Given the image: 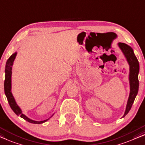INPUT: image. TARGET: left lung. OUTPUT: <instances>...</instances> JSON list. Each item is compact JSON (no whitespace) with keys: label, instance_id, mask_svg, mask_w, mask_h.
<instances>
[{"label":"left lung","instance_id":"obj_1","mask_svg":"<svg viewBox=\"0 0 145 145\" xmlns=\"http://www.w3.org/2000/svg\"><path fill=\"white\" fill-rule=\"evenodd\" d=\"M118 46L121 51L126 57L127 62L129 65V83H130V93L127 104L126 106L124 117L131 109L136 95L139 90V80H138V74L139 72V64L137 57L133 53V50L129 46L124 43L119 42Z\"/></svg>","mask_w":145,"mask_h":145}]
</instances>
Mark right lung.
Returning <instances> with one entry per match:
<instances>
[{
	"instance_id": "1",
	"label": "right lung",
	"mask_w": 145,
	"mask_h": 145,
	"mask_svg": "<svg viewBox=\"0 0 145 145\" xmlns=\"http://www.w3.org/2000/svg\"><path fill=\"white\" fill-rule=\"evenodd\" d=\"M17 53H15L10 56L8 59L7 61H6V67H5V95L7 97L8 101L9 103V105L10 106V107L12 109V110L14 111L16 114L18 115V116H20V117H22V118H24V120H25L26 121H29L30 123H36V124H39V123H42L45 121H46L47 120H49V118L47 120H45L43 121H35L33 120L29 119V118L24 115V114H22V110H21L20 108L18 106V105L16 104V103L15 101V99L12 95V92H11V76H12V65H13V62L14 59H15V57L16 56Z\"/></svg>"
}]
</instances>
